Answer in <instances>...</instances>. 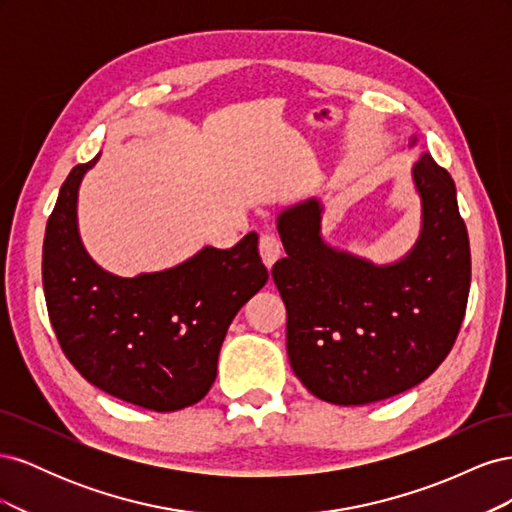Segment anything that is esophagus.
<instances>
[{
  "label": "esophagus",
  "mask_w": 512,
  "mask_h": 512,
  "mask_svg": "<svg viewBox=\"0 0 512 512\" xmlns=\"http://www.w3.org/2000/svg\"><path fill=\"white\" fill-rule=\"evenodd\" d=\"M258 247H260L262 262H265V265L271 269V267L275 265V260L280 258V254H282V243H280V239H277L275 235H269V232H267V235L260 237Z\"/></svg>",
  "instance_id": "esophagus-1"
}]
</instances>
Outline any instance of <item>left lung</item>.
<instances>
[{
	"mask_svg": "<svg viewBox=\"0 0 512 512\" xmlns=\"http://www.w3.org/2000/svg\"><path fill=\"white\" fill-rule=\"evenodd\" d=\"M416 143L412 136L408 149ZM410 175L421 230L384 265L324 241L314 196L277 215L288 256L271 275L286 305L290 367L329 404L365 406L421 384L451 352L466 314L470 241L455 181L427 151Z\"/></svg>",
	"mask_w": 512,
	"mask_h": 512,
	"instance_id": "1",
	"label": "left lung"
}]
</instances>
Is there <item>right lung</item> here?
I'll return each mask as SVG.
<instances>
[{
	"instance_id": "add662e5",
	"label": "right lung",
	"mask_w": 512,
	"mask_h": 512,
	"mask_svg": "<svg viewBox=\"0 0 512 512\" xmlns=\"http://www.w3.org/2000/svg\"><path fill=\"white\" fill-rule=\"evenodd\" d=\"M100 156L70 170L46 224L42 284L59 346L87 382L128 404L194 406L218 376L232 318L269 280L258 235L228 250L205 245L162 271H106L79 232V190Z\"/></svg>"
}]
</instances>
